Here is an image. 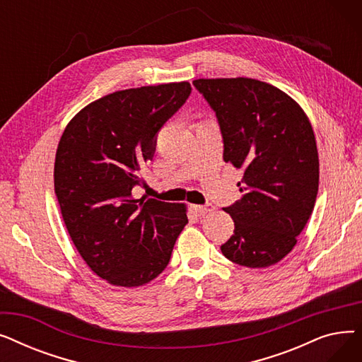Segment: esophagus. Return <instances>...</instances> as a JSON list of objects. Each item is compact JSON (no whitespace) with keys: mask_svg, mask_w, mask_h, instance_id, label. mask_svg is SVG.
Here are the masks:
<instances>
[{"mask_svg":"<svg viewBox=\"0 0 362 362\" xmlns=\"http://www.w3.org/2000/svg\"><path fill=\"white\" fill-rule=\"evenodd\" d=\"M192 210L199 214V216H205L206 213H210L214 210L213 204H205V205H192Z\"/></svg>","mask_w":362,"mask_h":362,"instance_id":"1","label":"esophagus"}]
</instances>
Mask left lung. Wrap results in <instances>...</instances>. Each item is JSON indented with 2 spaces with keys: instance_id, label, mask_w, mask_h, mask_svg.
<instances>
[{
  "instance_id": "obj_1",
  "label": "left lung",
  "mask_w": 362,
  "mask_h": 362,
  "mask_svg": "<svg viewBox=\"0 0 362 362\" xmlns=\"http://www.w3.org/2000/svg\"><path fill=\"white\" fill-rule=\"evenodd\" d=\"M192 83L216 112L223 160L243 170L242 198L223 208L235 230L221 252L243 267H270L292 251L314 210L318 152L311 123L291 97L265 82Z\"/></svg>"
}]
</instances>
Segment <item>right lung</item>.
Instances as JSON below:
<instances>
[{"label":"right lung","instance_id":"right-lung-1","mask_svg":"<svg viewBox=\"0 0 362 362\" xmlns=\"http://www.w3.org/2000/svg\"><path fill=\"white\" fill-rule=\"evenodd\" d=\"M191 83L112 92L67 124L55 154L54 187L69 235L101 279L136 288L154 280L187 223L183 204L135 199L157 136L191 95Z\"/></svg>","mask_w":362,"mask_h":362}]
</instances>
